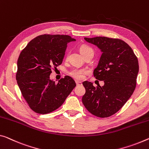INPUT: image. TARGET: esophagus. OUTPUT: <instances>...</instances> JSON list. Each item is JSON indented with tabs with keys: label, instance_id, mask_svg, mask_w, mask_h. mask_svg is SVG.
I'll use <instances>...</instances> for the list:
<instances>
[{
	"label": "esophagus",
	"instance_id": "34e87169",
	"mask_svg": "<svg viewBox=\"0 0 149 149\" xmlns=\"http://www.w3.org/2000/svg\"><path fill=\"white\" fill-rule=\"evenodd\" d=\"M76 84H77V86L82 85V82H80V81H76Z\"/></svg>",
	"mask_w": 149,
	"mask_h": 149
}]
</instances>
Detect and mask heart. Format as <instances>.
<instances>
[{
  "instance_id": "obj_1",
  "label": "heart",
  "mask_w": 149,
  "mask_h": 149,
  "mask_svg": "<svg viewBox=\"0 0 149 149\" xmlns=\"http://www.w3.org/2000/svg\"><path fill=\"white\" fill-rule=\"evenodd\" d=\"M80 52L84 56L86 55L88 52L91 51H93V49H91L90 47L86 45H82L79 48ZM68 57V54H67V58ZM86 72V70L85 69H82V68H72V69L68 71V74L70 76L74 78L75 79L77 80H81L83 78L84 74Z\"/></svg>"
}]
</instances>
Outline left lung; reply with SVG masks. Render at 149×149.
Listing matches in <instances>:
<instances>
[{
  "label": "left lung",
  "mask_w": 149,
  "mask_h": 149,
  "mask_svg": "<svg viewBox=\"0 0 149 149\" xmlns=\"http://www.w3.org/2000/svg\"><path fill=\"white\" fill-rule=\"evenodd\" d=\"M84 39L102 52L93 75L104 84L95 87L92 82H82L86 90L82 103L93 115L109 117L119 111L133 93L139 68L138 59L131 47L119 38L97 36Z\"/></svg>",
  "instance_id": "8db88e82"
}]
</instances>
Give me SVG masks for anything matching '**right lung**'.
I'll list each match as a JSON object with an SVG mask.
<instances>
[{
    "label": "right lung",
    "instance_id": "1",
    "mask_svg": "<svg viewBox=\"0 0 149 149\" xmlns=\"http://www.w3.org/2000/svg\"><path fill=\"white\" fill-rule=\"evenodd\" d=\"M68 35H42L28 43L17 61L16 79L20 92L34 112L48 114L59 108L76 83L65 76L57 84L50 79L52 70L63 63Z\"/></svg>",
    "mask_w": 149,
    "mask_h": 149
}]
</instances>
